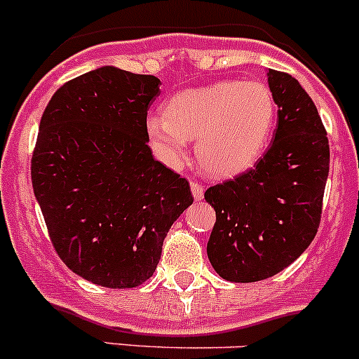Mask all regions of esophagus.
<instances>
[{
	"mask_svg": "<svg viewBox=\"0 0 359 359\" xmlns=\"http://www.w3.org/2000/svg\"><path fill=\"white\" fill-rule=\"evenodd\" d=\"M190 188H191V195H194L195 201H202V198H204V187H202L201 183H197V181H191Z\"/></svg>",
	"mask_w": 359,
	"mask_h": 359,
	"instance_id": "obj_1",
	"label": "esophagus"
}]
</instances>
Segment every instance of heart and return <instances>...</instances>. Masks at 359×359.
<instances>
[{"instance_id": "heart-1", "label": "heart", "mask_w": 359, "mask_h": 359, "mask_svg": "<svg viewBox=\"0 0 359 359\" xmlns=\"http://www.w3.org/2000/svg\"><path fill=\"white\" fill-rule=\"evenodd\" d=\"M276 103L257 81H219L172 95L164 114H150L145 133L150 149L164 164L178 168L197 138L202 169L235 176L252 168L268 147Z\"/></svg>"}]
</instances>
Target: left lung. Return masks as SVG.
<instances>
[{
    "mask_svg": "<svg viewBox=\"0 0 359 359\" xmlns=\"http://www.w3.org/2000/svg\"><path fill=\"white\" fill-rule=\"evenodd\" d=\"M268 84L278 105L271 145L252 169L204 195L216 210L207 256L235 283L269 278L308 249L328 178L327 131L311 97L278 70H268Z\"/></svg>",
    "mask_w": 359,
    "mask_h": 359,
    "instance_id": "1",
    "label": "left lung"
}]
</instances>
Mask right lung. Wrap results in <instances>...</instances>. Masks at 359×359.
Returning a JSON list of instances; mask_svg holds the SVG:
<instances>
[{
  "label": "right lung",
  "mask_w": 359,
  "mask_h": 359,
  "mask_svg": "<svg viewBox=\"0 0 359 359\" xmlns=\"http://www.w3.org/2000/svg\"><path fill=\"white\" fill-rule=\"evenodd\" d=\"M155 76L105 65L58 88L44 109L31 178L51 243L76 275L133 289L154 275L190 184L155 161L145 133Z\"/></svg>",
  "instance_id": "add662e5"
}]
</instances>
